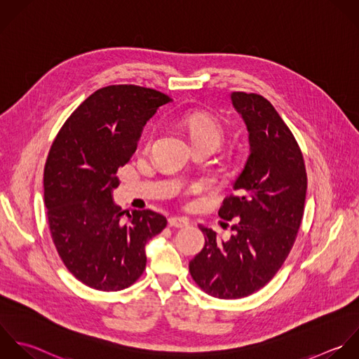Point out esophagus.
I'll list each match as a JSON object with an SVG mask.
<instances>
[{
	"label": "esophagus",
	"mask_w": 359,
	"mask_h": 359,
	"mask_svg": "<svg viewBox=\"0 0 359 359\" xmlns=\"http://www.w3.org/2000/svg\"><path fill=\"white\" fill-rule=\"evenodd\" d=\"M168 222H169V226H173V228H184L190 224V221L183 217H172L169 218Z\"/></svg>",
	"instance_id": "34e87169"
}]
</instances>
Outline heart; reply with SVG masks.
I'll list each match as a JSON object with an SVG mask.
<instances>
[{"mask_svg":"<svg viewBox=\"0 0 359 359\" xmlns=\"http://www.w3.org/2000/svg\"><path fill=\"white\" fill-rule=\"evenodd\" d=\"M184 123L189 128L190 138L193 142L203 141V140H211L217 144H219L222 138V130L219 124L210 116L203 113H191L186 116ZM151 138V134L148 135V140Z\"/></svg>","mask_w":359,"mask_h":359,"instance_id":"obj_1","label":"heart"}]
</instances>
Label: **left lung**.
<instances>
[{"instance_id":"8db88e82","label":"left lung","mask_w":359,"mask_h":359,"mask_svg":"<svg viewBox=\"0 0 359 359\" xmlns=\"http://www.w3.org/2000/svg\"><path fill=\"white\" fill-rule=\"evenodd\" d=\"M249 140V155L224 200L229 241L203 225V250L190 262L193 280L208 295L238 299L263 288L288 257L304 217L308 177L302 152L274 106L256 93L232 92Z\"/></svg>"}]
</instances>
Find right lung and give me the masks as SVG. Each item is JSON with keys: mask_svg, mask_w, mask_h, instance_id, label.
<instances>
[{"mask_svg": "<svg viewBox=\"0 0 359 359\" xmlns=\"http://www.w3.org/2000/svg\"><path fill=\"white\" fill-rule=\"evenodd\" d=\"M170 102L135 85L97 89L51 145L43 177L51 238L68 271L93 290L133 285L145 270L147 242L166 226V218L151 210L123 211L113 190L147 121Z\"/></svg>", "mask_w": 359, "mask_h": 359, "instance_id": "add662e5", "label": "right lung"}]
</instances>
